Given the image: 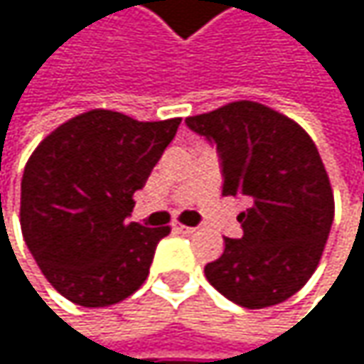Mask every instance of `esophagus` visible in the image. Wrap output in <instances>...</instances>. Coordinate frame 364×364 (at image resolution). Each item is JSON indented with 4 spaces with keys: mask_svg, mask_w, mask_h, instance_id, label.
I'll return each mask as SVG.
<instances>
[{
    "mask_svg": "<svg viewBox=\"0 0 364 364\" xmlns=\"http://www.w3.org/2000/svg\"><path fill=\"white\" fill-rule=\"evenodd\" d=\"M175 230H177L179 234H193V232H196V228H189V225H181V223H177V225H175Z\"/></svg>",
    "mask_w": 364,
    "mask_h": 364,
    "instance_id": "34e87169",
    "label": "esophagus"
}]
</instances>
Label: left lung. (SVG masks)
I'll return each instance as SVG.
<instances>
[{
  "label": "left lung",
  "instance_id": "8db88e82",
  "mask_svg": "<svg viewBox=\"0 0 364 364\" xmlns=\"http://www.w3.org/2000/svg\"><path fill=\"white\" fill-rule=\"evenodd\" d=\"M217 147L223 193L242 196V236L225 238L206 280L230 301L269 308L295 295L314 274L327 245L335 202L325 164L308 132L253 101L187 117Z\"/></svg>",
  "mask_w": 364,
  "mask_h": 364
}]
</instances>
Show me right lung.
Wrapping results in <instances>:
<instances>
[{"instance_id":"obj_1","label":"right lung","mask_w":364,"mask_h":364,"mask_svg":"<svg viewBox=\"0 0 364 364\" xmlns=\"http://www.w3.org/2000/svg\"><path fill=\"white\" fill-rule=\"evenodd\" d=\"M179 124L181 117L139 122L92 109L37 145L21 183L23 238L48 282L69 301L105 308L145 282L171 228L128 221L132 196Z\"/></svg>"}]
</instances>
